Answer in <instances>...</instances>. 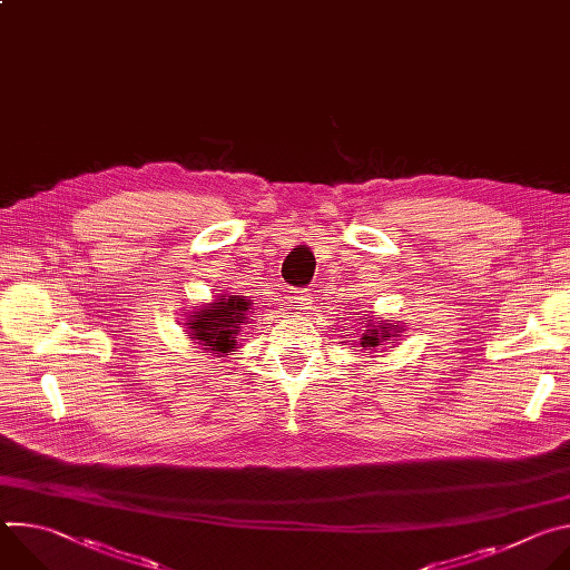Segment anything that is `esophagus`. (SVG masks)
<instances>
[{"label":"esophagus","mask_w":570,"mask_h":570,"mask_svg":"<svg viewBox=\"0 0 570 570\" xmlns=\"http://www.w3.org/2000/svg\"><path fill=\"white\" fill-rule=\"evenodd\" d=\"M293 302H295L297 308H311V304H313V293H311V288L297 291V293L293 295Z\"/></svg>","instance_id":"esophagus-1"}]
</instances>
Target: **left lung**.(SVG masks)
<instances>
[{"label":"left lung","instance_id":"8db88e82","mask_svg":"<svg viewBox=\"0 0 570 570\" xmlns=\"http://www.w3.org/2000/svg\"><path fill=\"white\" fill-rule=\"evenodd\" d=\"M363 320V324H365V334L361 336V347H367V350H374V347H379L383 341H387L390 336H399L396 334V324H383V322H379L376 327L372 322H367V317H361Z\"/></svg>","mask_w":570,"mask_h":570}]
</instances>
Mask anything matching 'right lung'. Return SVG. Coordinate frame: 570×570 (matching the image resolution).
<instances>
[{"mask_svg": "<svg viewBox=\"0 0 570 570\" xmlns=\"http://www.w3.org/2000/svg\"><path fill=\"white\" fill-rule=\"evenodd\" d=\"M250 302L240 295L220 297L218 302L209 304L207 308L196 311L189 315L187 327L205 350L216 354H227L236 350V336L240 332V324L248 322Z\"/></svg>", "mask_w": 570, "mask_h": 570, "instance_id": "obj_1", "label": "right lung"}]
</instances>
